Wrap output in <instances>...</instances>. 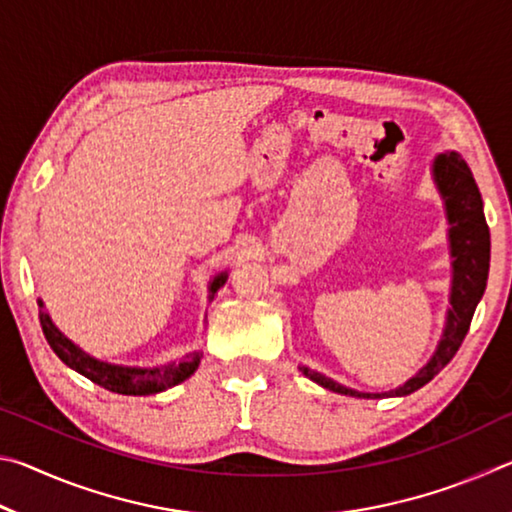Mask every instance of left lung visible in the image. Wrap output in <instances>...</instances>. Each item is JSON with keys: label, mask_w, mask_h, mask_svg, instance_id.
Returning <instances> with one entry per match:
<instances>
[{"label": "left lung", "mask_w": 512, "mask_h": 512, "mask_svg": "<svg viewBox=\"0 0 512 512\" xmlns=\"http://www.w3.org/2000/svg\"><path fill=\"white\" fill-rule=\"evenodd\" d=\"M431 178L445 205L447 216V241L449 257H452V287H449V309L445 316V327L440 341L433 350L431 359L406 379L402 386L388 393H363L343 386L339 381L325 377L307 366H300L302 375L316 381L327 391L361 397V400H379V397H404L422 388L438 375L454 354L461 348L467 329H470L474 309L483 298L485 282L490 271V230L485 223L481 192L474 183V176L461 153L445 151L438 153L431 162Z\"/></svg>", "instance_id": "1"}]
</instances>
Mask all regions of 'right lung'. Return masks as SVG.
<instances>
[{"mask_svg": "<svg viewBox=\"0 0 512 512\" xmlns=\"http://www.w3.org/2000/svg\"><path fill=\"white\" fill-rule=\"evenodd\" d=\"M225 280H228V271L216 273L210 280V296L207 300L214 298V293L219 291ZM40 307V325L42 332H45L51 350L58 354V359L69 366L72 370L79 372V375L88 377L94 384L108 388L112 393L119 395H155L167 391V388L178 386L180 381L189 379L196 372L198 363H201L203 352L194 350L185 354L180 361H169L162 363V366H121V363H110L92 357L90 352H85L81 345H76L69 336H65L56 327L54 320H51L49 311L45 309V302L38 300Z\"/></svg>", "mask_w": 512, "mask_h": 512, "instance_id": "add662e5", "label": "right lung"}]
</instances>
